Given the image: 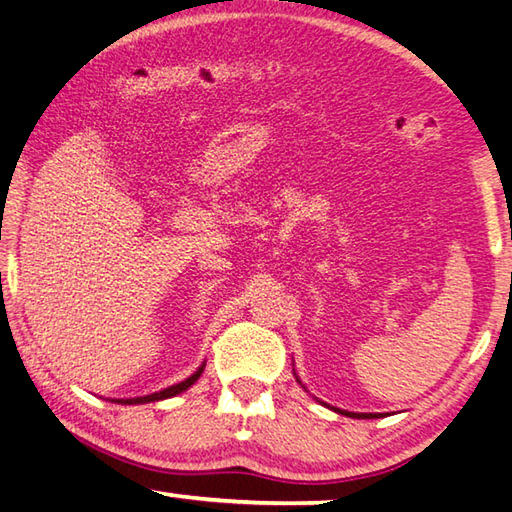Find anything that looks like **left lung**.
<instances>
[{"label": "left lung", "mask_w": 512, "mask_h": 512, "mask_svg": "<svg viewBox=\"0 0 512 512\" xmlns=\"http://www.w3.org/2000/svg\"><path fill=\"white\" fill-rule=\"evenodd\" d=\"M293 374H295V369H293ZM295 380H297V383H300L302 385V380L300 378H297V374H295ZM304 387V385H302ZM324 407H331V405H327V403H322ZM331 410L333 412H336V414H345V416H351V418H380V416H385V414H360V412H347V410H340V407H331Z\"/></svg>", "instance_id": "left-lung-1"}]
</instances>
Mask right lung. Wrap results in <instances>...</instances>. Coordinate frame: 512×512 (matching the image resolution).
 <instances>
[{
    "label": "right lung",
    "instance_id": "obj_1",
    "mask_svg": "<svg viewBox=\"0 0 512 512\" xmlns=\"http://www.w3.org/2000/svg\"><path fill=\"white\" fill-rule=\"evenodd\" d=\"M203 367H206V362L194 371L192 376H188L181 383H176L172 387H165L161 392H154V394H147V396H136V398H111V403H118V405H143V403H156V401H165V398H172L176 394L185 392V389H190L194 383H197L199 376L203 374Z\"/></svg>",
    "mask_w": 512,
    "mask_h": 512
}]
</instances>
